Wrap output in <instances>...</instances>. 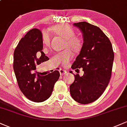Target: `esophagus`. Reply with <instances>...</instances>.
I'll return each instance as SVG.
<instances>
[{"instance_id": "34e87169", "label": "esophagus", "mask_w": 127, "mask_h": 127, "mask_svg": "<svg viewBox=\"0 0 127 127\" xmlns=\"http://www.w3.org/2000/svg\"><path fill=\"white\" fill-rule=\"evenodd\" d=\"M59 72H60V73L61 76H63V75H65V74L67 73V71L63 69V68H60V69Z\"/></svg>"}]
</instances>
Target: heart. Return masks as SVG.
I'll list each match as a JSON object with an SVG mask.
<instances>
[{"label": "heart", "instance_id": "heart-1", "mask_svg": "<svg viewBox=\"0 0 127 127\" xmlns=\"http://www.w3.org/2000/svg\"><path fill=\"white\" fill-rule=\"evenodd\" d=\"M51 34L54 36H60L65 39L64 47L69 48L75 52H79L82 49L83 40L79 36L75 35V32L71 26L66 24H60L53 26L49 29ZM42 43L45 48L48 49L50 46L51 37L46 31L42 33ZM73 57V54L69 49H65L64 51L57 55V59L62 62L64 66L67 67L70 60Z\"/></svg>", "mask_w": 127, "mask_h": 127}]
</instances>
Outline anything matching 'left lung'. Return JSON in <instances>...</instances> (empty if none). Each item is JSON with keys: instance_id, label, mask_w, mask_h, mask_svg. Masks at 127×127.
<instances>
[{"instance_id": "8db88e82", "label": "left lung", "mask_w": 127, "mask_h": 127, "mask_svg": "<svg viewBox=\"0 0 127 127\" xmlns=\"http://www.w3.org/2000/svg\"><path fill=\"white\" fill-rule=\"evenodd\" d=\"M74 25L81 29L84 42L72 68H82L84 73L82 76L74 75L70 92L76 101L89 104L102 95L110 82L114 52L109 39L97 26L85 21Z\"/></svg>"}]
</instances>
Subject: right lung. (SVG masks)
Segmentation results:
<instances>
[{"instance_id":"obj_1","label":"right lung","mask_w":127,"mask_h":127,"mask_svg":"<svg viewBox=\"0 0 127 127\" xmlns=\"http://www.w3.org/2000/svg\"><path fill=\"white\" fill-rule=\"evenodd\" d=\"M42 49L41 32L33 29L21 39L14 53L13 67L19 88L29 100L36 103L50 97L60 77L58 70L45 76L35 72L37 64L49 60Z\"/></svg>"}]
</instances>
